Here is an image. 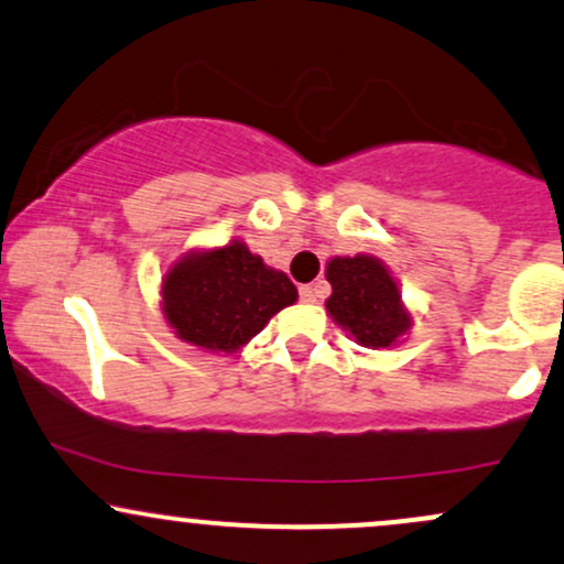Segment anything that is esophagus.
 Returning <instances> with one entry per match:
<instances>
[{"label": "esophagus", "instance_id": "obj_1", "mask_svg": "<svg viewBox=\"0 0 564 564\" xmlns=\"http://www.w3.org/2000/svg\"><path fill=\"white\" fill-rule=\"evenodd\" d=\"M323 286L321 283H304V286H300V300L302 302H318Z\"/></svg>", "mask_w": 564, "mask_h": 564}]
</instances>
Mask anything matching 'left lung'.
<instances>
[{
	"label": "left lung",
	"instance_id": "left-lung-1",
	"mask_svg": "<svg viewBox=\"0 0 564 564\" xmlns=\"http://www.w3.org/2000/svg\"><path fill=\"white\" fill-rule=\"evenodd\" d=\"M326 281L332 283L328 315L358 345L392 347L411 328V313L403 307L398 283L377 257H334L326 264Z\"/></svg>",
	"mask_w": 564,
	"mask_h": 564
}]
</instances>
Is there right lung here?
<instances>
[{
  "instance_id": "1",
  "label": "right lung",
  "mask_w": 564,
  "mask_h": 564,
  "mask_svg": "<svg viewBox=\"0 0 564 564\" xmlns=\"http://www.w3.org/2000/svg\"><path fill=\"white\" fill-rule=\"evenodd\" d=\"M161 296L177 339L206 352H236L296 302V286L243 241H230L180 257L161 281Z\"/></svg>"
}]
</instances>
